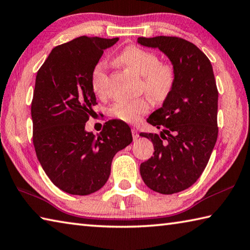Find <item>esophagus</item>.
<instances>
[{
  "instance_id": "34e87169",
  "label": "esophagus",
  "mask_w": 250,
  "mask_h": 250,
  "mask_svg": "<svg viewBox=\"0 0 250 250\" xmlns=\"http://www.w3.org/2000/svg\"><path fill=\"white\" fill-rule=\"evenodd\" d=\"M131 132H132V137H133V140H137V139L139 138V132H138V129L132 128V129H131Z\"/></svg>"
}]
</instances>
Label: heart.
Wrapping results in <instances>:
<instances>
[{
	"label": "heart",
	"instance_id": "obj_1",
	"mask_svg": "<svg viewBox=\"0 0 250 250\" xmlns=\"http://www.w3.org/2000/svg\"><path fill=\"white\" fill-rule=\"evenodd\" d=\"M116 61L126 69L142 76L141 88L154 102H165L170 96L177 82V70L169 62L160 61L155 52L140 48L128 46L118 53ZM108 64L105 61H98L90 73V86L98 96L106 93ZM151 104L147 98L142 97L133 101H119L112 104L109 115L128 124H138L142 116L147 113Z\"/></svg>",
	"mask_w": 250,
	"mask_h": 250
}]
</instances>
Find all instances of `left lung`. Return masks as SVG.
<instances>
[{"label": "left lung", "mask_w": 250, "mask_h": 250, "mask_svg": "<svg viewBox=\"0 0 250 250\" xmlns=\"http://www.w3.org/2000/svg\"><path fill=\"white\" fill-rule=\"evenodd\" d=\"M138 42L158 48L177 70V82L163 107L147 118L163 130L140 133L151 139L153 155L140 166L141 177L154 191L171 194L189 188L201 176L214 147L217 92L212 64L196 44L179 37H139Z\"/></svg>", "instance_id": "1"}]
</instances>
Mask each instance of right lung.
Masks as SVG:
<instances>
[{
  "instance_id": "right-lung-1",
  "label": "right lung",
  "mask_w": 250,
  "mask_h": 250,
  "mask_svg": "<svg viewBox=\"0 0 250 250\" xmlns=\"http://www.w3.org/2000/svg\"><path fill=\"white\" fill-rule=\"evenodd\" d=\"M119 38L82 36L52 49L37 72L33 101V143L40 165L59 189L86 196L110 175L115 154L132 142L130 126L105 122L98 137L85 124L97 105L90 73L104 50Z\"/></svg>"
}]
</instances>
